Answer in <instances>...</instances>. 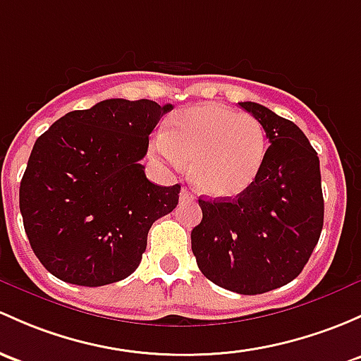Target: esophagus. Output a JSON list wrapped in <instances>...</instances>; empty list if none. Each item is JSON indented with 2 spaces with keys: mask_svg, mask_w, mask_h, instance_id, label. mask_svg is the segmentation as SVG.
Here are the masks:
<instances>
[{
  "mask_svg": "<svg viewBox=\"0 0 361 361\" xmlns=\"http://www.w3.org/2000/svg\"><path fill=\"white\" fill-rule=\"evenodd\" d=\"M195 199V195H193V193L188 190V188H181V192H180V200H193Z\"/></svg>",
  "mask_w": 361,
  "mask_h": 361,
  "instance_id": "34e87169",
  "label": "esophagus"
}]
</instances>
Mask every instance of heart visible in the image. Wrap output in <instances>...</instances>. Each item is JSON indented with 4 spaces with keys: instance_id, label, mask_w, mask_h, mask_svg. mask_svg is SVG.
<instances>
[{
    "instance_id": "b5f03b06",
    "label": "heart",
    "mask_w": 361,
    "mask_h": 361,
    "mask_svg": "<svg viewBox=\"0 0 361 361\" xmlns=\"http://www.w3.org/2000/svg\"><path fill=\"white\" fill-rule=\"evenodd\" d=\"M157 152L174 166L192 162L197 190L212 199L244 193L259 176L267 157V133L249 114L218 104L187 109L157 138Z\"/></svg>"
}]
</instances>
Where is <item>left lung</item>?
I'll use <instances>...</instances> for the list:
<instances>
[{
  "label": "left lung",
  "instance_id": "8db88e82",
  "mask_svg": "<svg viewBox=\"0 0 361 361\" xmlns=\"http://www.w3.org/2000/svg\"><path fill=\"white\" fill-rule=\"evenodd\" d=\"M240 107L263 124L264 164L235 199H199L202 221L192 230V250L212 283L254 295L302 271L324 226V195L320 161L305 133L259 104Z\"/></svg>",
  "mask_w": 361,
  "mask_h": 361
}]
</instances>
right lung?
Here are the masks:
<instances>
[{
    "mask_svg": "<svg viewBox=\"0 0 361 361\" xmlns=\"http://www.w3.org/2000/svg\"><path fill=\"white\" fill-rule=\"evenodd\" d=\"M173 105L111 98L60 117L34 143L20 181L29 244L63 282L100 287L138 268L155 219L181 187H159L140 164Z\"/></svg>",
    "mask_w": 361,
    "mask_h": 361,
    "instance_id": "obj_1",
    "label": "right lung"
}]
</instances>
